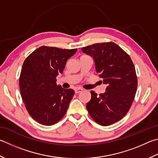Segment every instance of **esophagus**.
<instances>
[{"mask_svg":"<svg viewBox=\"0 0 158 158\" xmlns=\"http://www.w3.org/2000/svg\"><path fill=\"white\" fill-rule=\"evenodd\" d=\"M83 91V89L82 88H76L75 90H74V92H75L76 94H79V93H81V92Z\"/></svg>","mask_w":158,"mask_h":158,"instance_id":"obj_1","label":"esophagus"}]
</instances>
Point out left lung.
Returning a JSON list of instances; mask_svg holds the SVG:
<instances>
[{
	"label": "left lung",
	"instance_id": "left-lung-1",
	"mask_svg": "<svg viewBox=\"0 0 158 158\" xmlns=\"http://www.w3.org/2000/svg\"><path fill=\"white\" fill-rule=\"evenodd\" d=\"M93 57L95 69L107 84L99 95L92 90L86 104L89 114L97 124L109 126L122 119L130 109L135 95L137 79L131 57L113 42L95 44L82 48Z\"/></svg>",
	"mask_w": 158,
	"mask_h": 158
}]
</instances>
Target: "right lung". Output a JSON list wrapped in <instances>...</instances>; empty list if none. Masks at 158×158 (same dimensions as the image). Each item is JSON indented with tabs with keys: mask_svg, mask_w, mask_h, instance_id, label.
Returning a JSON list of instances; mask_svg holds the SVG:
<instances>
[{
	"mask_svg": "<svg viewBox=\"0 0 158 158\" xmlns=\"http://www.w3.org/2000/svg\"><path fill=\"white\" fill-rule=\"evenodd\" d=\"M77 49L41 46L28 56L19 78L21 97L30 116L39 124L51 126L63 118L74 96L73 89L56 85L68 59Z\"/></svg>",
	"mask_w": 158,
	"mask_h": 158,
	"instance_id": "obj_1",
	"label": "right lung"
}]
</instances>
